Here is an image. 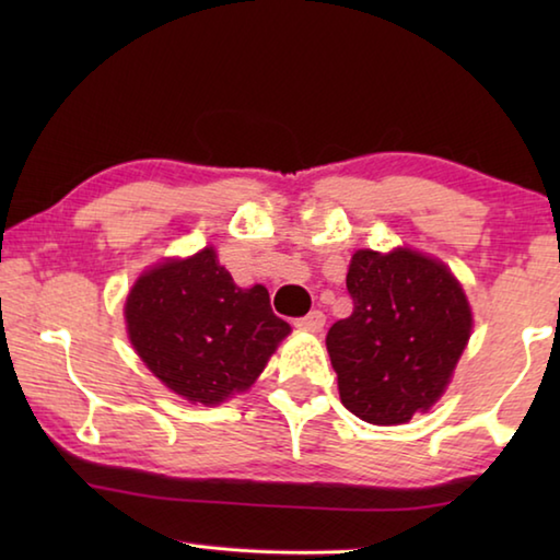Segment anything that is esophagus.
<instances>
[{
	"label": "esophagus",
	"mask_w": 560,
	"mask_h": 560,
	"mask_svg": "<svg viewBox=\"0 0 560 560\" xmlns=\"http://www.w3.org/2000/svg\"><path fill=\"white\" fill-rule=\"evenodd\" d=\"M293 326L299 330H308V334H318V330L326 326V316L320 314V311H311V314H306L303 318L293 320Z\"/></svg>",
	"instance_id": "1"
}]
</instances>
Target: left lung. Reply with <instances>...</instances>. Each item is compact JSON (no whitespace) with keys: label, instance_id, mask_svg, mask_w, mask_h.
Masks as SVG:
<instances>
[{"label":"left lung","instance_id":"obj_1","mask_svg":"<svg viewBox=\"0 0 560 560\" xmlns=\"http://www.w3.org/2000/svg\"><path fill=\"white\" fill-rule=\"evenodd\" d=\"M346 287L353 314L326 336L346 410L371 424L428 412L452 381L471 336L462 283L412 249H358Z\"/></svg>","mask_w":560,"mask_h":560}]
</instances>
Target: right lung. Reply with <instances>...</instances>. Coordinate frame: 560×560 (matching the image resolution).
Masks as SVG:
<instances>
[{
	"mask_svg": "<svg viewBox=\"0 0 560 560\" xmlns=\"http://www.w3.org/2000/svg\"><path fill=\"white\" fill-rule=\"evenodd\" d=\"M128 338L160 383L189 402L249 390L291 326L261 283L236 287L212 246L148 269L126 299Z\"/></svg>",
	"mask_w": 560,
	"mask_h": 560,
	"instance_id": "right-lung-1",
	"label": "right lung"
}]
</instances>
